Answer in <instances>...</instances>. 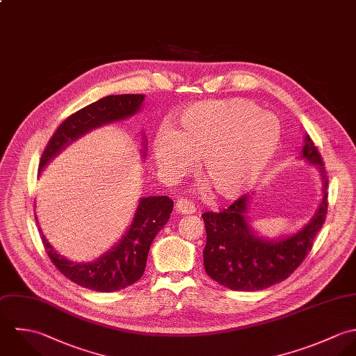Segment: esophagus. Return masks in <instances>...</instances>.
Returning a JSON list of instances; mask_svg holds the SVG:
<instances>
[{"mask_svg":"<svg viewBox=\"0 0 356 356\" xmlns=\"http://www.w3.org/2000/svg\"><path fill=\"white\" fill-rule=\"evenodd\" d=\"M176 212L183 214H193L197 212L195 205L190 200H177L176 202Z\"/></svg>","mask_w":356,"mask_h":356,"instance_id":"obj_1","label":"esophagus"}]
</instances>
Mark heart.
<instances>
[{"label":"heart","instance_id":"heart-1","mask_svg":"<svg viewBox=\"0 0 356 356\" xmlns=\"http://www.w3.org/2000/svg\"><path fill=\"white\" fill-rule=\"evenodd\" d=\"M281 124L243 99L207 100L187 107L173 129L162 128L152 149L163 176L200 172L216 195L236 198L249 190L274 158Z\"/></svg>","mask_w":356,"mask_h":356}]
</instances>
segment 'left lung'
<instances>
[{
  "label": "left lung",
  "instance_id": "left-lung-1",
  "mask_svg": "<svg viewBox=\"0 0 356 356\" xmlns=\"http://www.w3.org/2000/svg\"><path fill=\"white\" fill-rule=\"evenodd\" d=\"M301 158L316 165L323 180V198L316 214L297 234L280 241H266L248 222L246 195L218 213L205 212L207 228L204 266L207 274L231 290H263L289 278L312 249L314 239L327 213L329 177L322 155L309 135L304 136Z\"/></svg>",
  "mask_w": 356,
  "mask_h": 356
}]
</instances>
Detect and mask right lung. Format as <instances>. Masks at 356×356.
I'll use <instances>...</instances> for the list:
<instances>
[{
    "label": "right lung",
    "instance_id": "obj_1",
    "mask_svg": "<svg viewBox=\"0 0 356 356\" xmlns=\"http://www.w3.org/2000/svg\"><path fill=\"white\" fill-rule=\"evenodd\" d=\"M144 95L106 96L67 117L47 144L40 170L69 143L93 128L125 120L139 111ZM145 155V154H144ZM173 211L169 197L142 198L134 221L121 242L95 263L76 264L58 254L41 234L45 250L54 266L74 284L95 291H115L138 282L142 278L149 246ZM37 221V217H35Z\"/></svg>",
    "mask_w": 356,
    "mask_h": 356
}]
</instances>
